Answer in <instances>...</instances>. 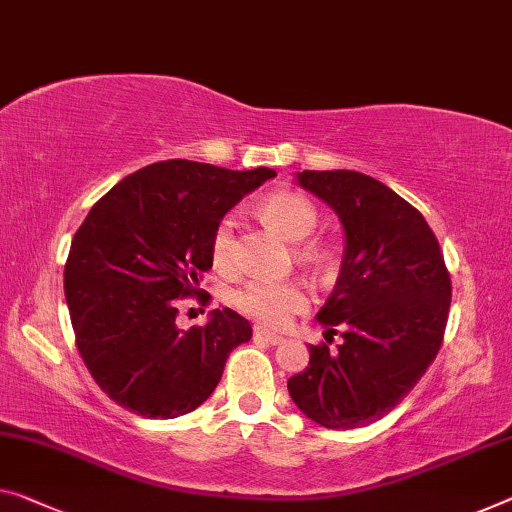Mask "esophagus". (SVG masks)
<instances>
[{"instance_id":"obj_1","label":"esophagus","mask_w":512,"mask_h":512,"mask_svg":"<svg viewBox=\"0 0 512 512\" xmlns=\"http://www.w3.org/2000/svg\"><path fill=\"white\" fill-rule=\"evenodd\" d=\"M254 338H258V341L270 343V345H277V343L283 341V336L274 334V332H270V329H265V327H254Z\"/></svg>"}]
</instances>
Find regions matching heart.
I'll use <instances>...</instances> for the list:
<instances>
[{"mask_svg": "<svg viewBox=\"0 0 512 512\" xmlns=\"http://www.w3.org/2000/svg\"><path fill=\"white\" fill-rule=\"evenodd\" d=\"M258 215L270 229L277 231L283 240L302 242L316 231L318 212L304 196L295 192H277L270 194L258 206ZM212 263L219 270H229L235 258V222L233 217H224L212 233L210 245ZM302 256L311 263L322 261V251L318 247H306ZM231 302L247 318L263 322L270 327H281L306 309L309 297L306 290L297 281H249L238 288Z\"/></svg>", "mask_w": 512, "mask_h": 512, "instance_id": "heart-1", "label": "heart"}]
</instances>
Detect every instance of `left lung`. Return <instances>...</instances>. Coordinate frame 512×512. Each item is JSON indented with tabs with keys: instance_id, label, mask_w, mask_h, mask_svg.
<instances>
[{
	"instance_id": "left-lung-1",
	"label": "left lung",
	"mask_w": 512,
	"mask_h": 512,
	"mask_svg": "<svg viewBox=\"0 0 512 512\" xmlns=\"http://www.w3.org/2000/svg\"><path fill=\"white\" fill-rule=\"evenodd\" d=\"M297 183L341 219V272L316 318L343 343L309 345L288 393L318 426L361 428L389 414L437 357L451 277L421 212L380 180L334 169L302 171Z\"/></svg>"
}]
</instances>
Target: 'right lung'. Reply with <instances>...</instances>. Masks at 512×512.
<instances>
[{
	"label": "right lung",
	"instance_id": "1",
	"mask_svg": "<svg viewBox=\"0 0 512 512\" xmlns=\"http://www.w3.org/2000/svg\"><path fill=\"white\" fill-rule=\"evenodd\" d=\"M277 171L190 160L148 164L114 185L77 229L64 270L77 350L114 403L148 419L192 412L251 338L233 309L183 332L178 297L212 267V233L242 196Z\"/></svg>",
	"mask_w": 512,
	"mask_h": 512
}]
</instances>
